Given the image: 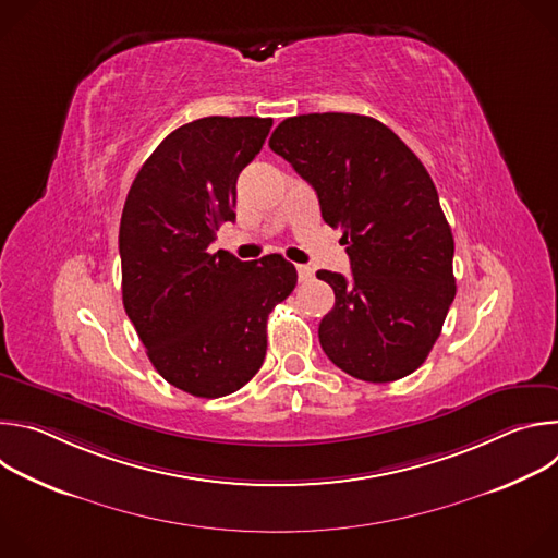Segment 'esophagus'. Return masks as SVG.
<instances>
[{
  "instance_id": "esophagus-1",
  "label": "esophagus",
  "mask_w": 558,
  "mask_h": 558,
  "mask_svg": "<svg viewBox=\"0 0 558 558\" xmlns=\"http://www.w3.org/2000/svg\"><path fill=\"white\" fill-rule=\"evenodd\" d=\"M295 271H298V280L300 282H306V280L313 278V267H308V265H298Z\"/></svg>"
}]
</instances>
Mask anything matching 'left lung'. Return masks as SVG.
<instances>
[{
	"mask_svg": "<svg viewBox=\"0 0 558 558\" xmlns=\"http://www.w3.org/2000/svg\"><path fill=\"white\" fill-rule=\"evenodd\" d=\"M269 147L315 190L351 260V278L315 274L336 293L317 329L323 351L364 381L411 375L457 291L452 231L430 174L390 128L362 114L284 119Z\"/></svg>",
	"mask_w": 558,
	"mask_h": 558,
	"instance_id": "left-lung-1",
	"label": "left lung"
}]
</instances>
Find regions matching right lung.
Listing matches in <instances>:
<instances>
[{"label":"right lung","instance_id":"obj_1","mask_svg":"<svg viewBox=\"0 0 558 558\" xmlns=\"http://www.w3.org/2000/svg\"><path fill=\"white\" fill-rule=\"evenodd\" d=\"M271 119L205 117L177 128L138 170L121 214L123 306L154 368L194 397L243 388L267 355V317L298 274L271 254H209L235 218V181Z\"/></svg>","mask_w":558,"mask_h":558}]
</instances>
